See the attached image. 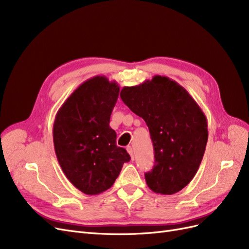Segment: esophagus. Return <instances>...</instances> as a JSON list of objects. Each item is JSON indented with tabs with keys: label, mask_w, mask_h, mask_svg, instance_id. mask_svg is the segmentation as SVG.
Instances as JSON below:
<instances>
[{
	"label": "esophagus",
	"mask_w": 249,
	"mask_h": 249,
	"mask_svg": "<svg viewBox=\"0 0 249 249\" xmlns=\"http://www.w3.org/2000/svg\"><path fill=\"white\" fill-rule=\"evenodd\" d=\"M126 150H127V153L130 154V156H131V159H132V160H134V153H133V148H132L131 146H127V147H126Z\"/></svg>",
	"instance_id": "1"
}]
</instances>
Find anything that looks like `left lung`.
Listing matches in <instances>:
<instances>
[{
  "label": "left lung",
  "mask_w": 249,
  "mask_h": 249,
  "mask_svg": "<svg viewBox=\"0 0 249 249\" xmlns=\"http://www.w3.org/2000/svg\"><path fill=\"white\" fill-rule=\"evenodd\" d=\"M120 97L149 129L155 152L154 167L145 173L149 189L164 195L180 191L196 175L206 150L208 123L200 107L163 76L124 87Z\"/></svg>",
  "instance_id": "8db88e82"
}]
</instances>
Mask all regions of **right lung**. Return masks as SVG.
<instances>
[{"mask_svg": "<svg viewBox=\"0 0 249 249\" xmlns=\"http://www.w3.org/2000/svg\"><path fill=\"white\" fill-rule=\"evenodd\" d=\"M119 86L104 76L85 81L57 112L53 139L58 162L70 182L88 195L114 184L130 155L116 145L110 116Z\"/></svg>", "mask_w": 249, "mask_h": 249, "instance_id": "1", "label": "right lung"}]
</instances>
